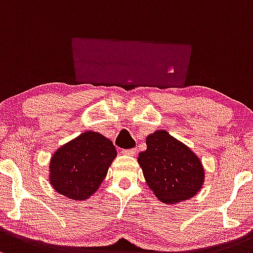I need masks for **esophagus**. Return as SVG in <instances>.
Masks as SVG:
<instances>
[{
    "label": "esophagus",
    "mask_w": 253,
    "mask_h": 253,
    "mask_svg": "<svg viewBox=\"0 0 253 253\" xmlns=\"http://www.w3.org/2000/svg\"><path fill=\"white\" fill-rule=\"evenodd\" d=\"M122 154L127 156H133L135 154V149H126V150H122Z\"/></svg>",
    "instance_id": "esophagus-1"
}]
</instances>
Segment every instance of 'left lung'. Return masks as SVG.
<instances>
[{
  "mask_svg": "<svg viewBox=\"0 0 253 253\" xmlns=\"http://www.w3.org/2000/svg\"><path fill=\"white\" fill-rule=\"evenodd\" d=\"M147 150L138 155L148 187L166 205L194 198L203 188L205 169L191 149L165 129L147 137Z\"/></svg>",
  "mask_w": 253,
  "mask_h": 253,
  "instance_id": "left-lung-1",
  "label": "left lung"
}]
</instances>
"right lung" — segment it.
<instances>
[{"mask_svg":"<svg viewBox=\"0 0 253 253\" xmlns=\"http://www.w3.org/2000/svg\"><path fill=\"white\" fill-rule=\"evenodd\" d=\"M118 153L103 134L87 131L55 150L49 161V183L57 193L86 200L98 190Z\"/></svg>","mask_w":253,"mask_h":253,"instance_id":"add662e5","label":"right lung"}]
</instances>
